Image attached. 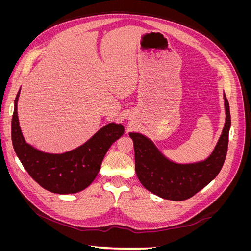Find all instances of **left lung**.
<instances>
[{
  "label": "left lung",
  "instance_id": "obj_1",
  "mask_svg": "<svg viewBox=\"0 0 251 251\" xmlns=\"http://www.w3.org/2000/svg\"><path fill=\"white\" fill-rule=\"evenodd\" d=\"M226 121L222 135L206 160L178 164L166 159L146 136L130 133L135 150V171L141 184L161 198L182 201L191 198L214 180L224 164L230 128L229 103L224 93Z\"/></svg>",
  "mask_w": 251,
  "mask_h": 251
}]
</instances>
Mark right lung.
Returning a JSON list of instances; mask_svg holds the SVG:
<instances>
[{
  "label": "right lung",
  "mask_w": 251,
  "mask_h": 251,
  "mask_svg": "<svg viewBox=\"0 0 251 251\" xmlns=\"http://www.w3.org/2000/svg\"><path fill=\"white\" fill-rule=\"evenodd\" d=\"M14 100L11 138L23 166L42 187L55 194H74L88 187L100 172L110 147L124 134L123 125L109 124L79 148L64 154H48L35 150L23 137L18 118V98Z\"/></svg>",
  "instance_id": "obj_1"
}]
</instances>
